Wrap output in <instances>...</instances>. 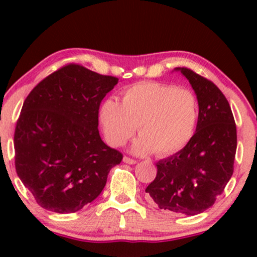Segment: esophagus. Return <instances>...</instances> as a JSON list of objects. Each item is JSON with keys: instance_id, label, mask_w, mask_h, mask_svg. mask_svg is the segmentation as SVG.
<instances>
[{"instance_id": "obj_1", "label": "esophagus", "mask_w": 257, "mask_h": 257, "mask_svg": "<svg viewBox=\"0 0 257 257\" xmlns=\"http://www.w3.org/2000/svg\"><path fill=\"white\" fill-rule=\"evenodd\" d=\"M123 162H124V163H126V164H135V163H137V161H135V159L126 157V156L123 157Z\"/></svg>"}]
</instances>
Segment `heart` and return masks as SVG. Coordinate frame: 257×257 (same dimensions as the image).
<instances>
[{
  "mask_svg": "<svg viewBox=\"0 0 257 257\" xmlns=\"http://www.w3.org/2000/svg\"><path fill=\"white\" fill-rule=\"evenodd\" d=\"M100 120L108 143L122 146L141 135L133 150L155 151L161 157L181 151L190 143L198 122V101L191 90L158 82H141L123 94L122 105L108 99L100 108Z\"/></svg>",
  "mask_w": 257,
  "mask_h": 257,
  "instance_id": "b5f03b06",
  "label": "heart"
}]
</instances>
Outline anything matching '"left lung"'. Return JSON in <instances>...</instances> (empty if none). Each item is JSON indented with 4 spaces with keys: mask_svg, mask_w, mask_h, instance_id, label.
Listing matches in <instances>:
<instances>
[{
    "mask_svg": "<svg viewBox=\"0 0 257 257\" xmlns=\"http://www.w3.org/2000/svg\"><path fill=\"white\" fill-rule=\"evenodd\" d=\"M198 100L196 133L181 151L159 161L146 193L163 210L200 214L214 204L233 174L237 128L228 101L213 82L186 67H176Z\"/></svg>",
    "mask_w": 257,
    "mask_h": 257,
    "instance_id": "8db88e82",
    "label": "left lung"
}]
</instances>
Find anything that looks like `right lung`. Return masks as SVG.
Wrapping results in <instances>:
<instances>
[{"instance_id": "right-lung-1", "label": "right lung", "mask_w": 257, "mask_h": 257, "mask_svg": "<svg viewBox=\"0 0 257 257\" xmlns=\"http://www.w3.org/2000/svg\"><path fill=\"white\" fill-rule=\"evenodd\" d=\"M118 78L70 64L25 99L14 133L16 169L36 202L76 213L104 190L123 156L100 138L99 106Z\"/></svg>"}]
</instances>
